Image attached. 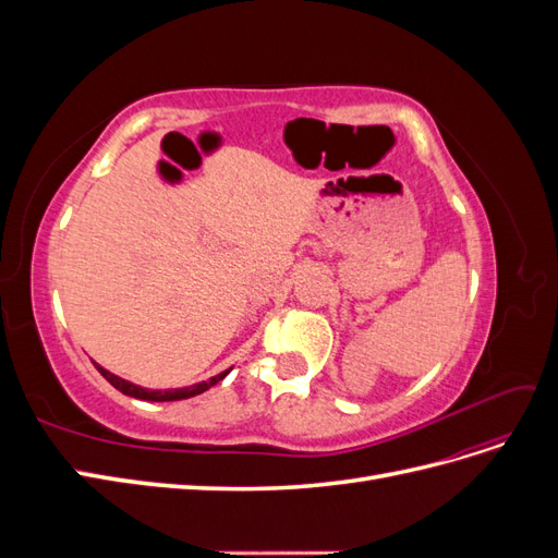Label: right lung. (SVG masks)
Wrapping results in <instances>:
<instances>
[{"mask_svg":"<svg viewBox=\"0 0 558 558\" xmlns=\"http://www.w3.org/2000/svg\"><path fill=\"white\" fill-rule=\"evenodd\" d=\"M97 369H99V375H102L113 388H118V391L121 393H125V396H130V398H140V400H150V402H167V400H185V398H193V396H199V393H205L207 388H211L214 384H218L221 381L228 373H221V375H216V377H211L209 381H202V384H195V386H189V388H174V391H148V388H142V386H134V384H130V381H125V379H121V377H116V375H111V373H107L105 367H99V365H95Z\"/></svg>","mask_w":558,"mask_h":558,"instance_id":"right-lung-1","label":"right lung"}]
</instances>
